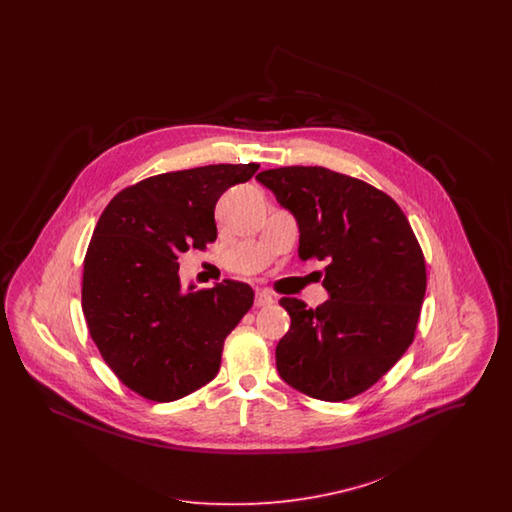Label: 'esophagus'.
<instances>
[{"mask_svg":"<svg viewBox=\"0 0 512 512\" xmlns=\"http://www.w3.org/2000/svg\"><path fill=\"white\" fill-rule=\"evenodd\" d=\"M272 303H274V299L267 292H259L255 295V307H270Z\"/></svg>","mask_w":512,"mask_h":512,"instance_id":"34e87169","label":"esophagus"}]
</instances>
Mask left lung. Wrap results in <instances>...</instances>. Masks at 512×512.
Here are the masks:
<instances>
[{"mask_svg":"<svg viewBox=\"0 0 512 512\" xmlns=\"http://www.w3.org/2000/svg\"><path fill=\"white\" fill-rule=\"evenodd\" d=\"M257 180L299 226V257L326 261L317 309L297 297L276 345L280 378L320 401H345L374 386L414 340L426 263L413 228L390 195L324 167H280Z\"/></svg>","mask_w":512,"mask_h":512,"instance_id":"8db88e82","label":"left lung"}]
</instances>
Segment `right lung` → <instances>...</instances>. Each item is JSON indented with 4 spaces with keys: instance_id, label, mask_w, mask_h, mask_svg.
<instances>
[{
    "instance_id": "1",
    "label": "right lung",
    "mask_w": 512,
    "mask_h": 512,
    "mask_svg": "<svg viewBox=\"0 0 512 512\" xmlns=\"http://www.w3.org/2000/svg\"><path fill=\"white\" fill-rule=\"evenodd\" d=\"M259 169L207 165L128 186L101 213L82 274V311L99 353L126 388L169 403L211 382L226 336L253 290L226 280L182 292L178 255L217 240L215 205Z\"/></svg>"
}]
</instances>
